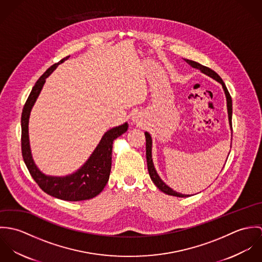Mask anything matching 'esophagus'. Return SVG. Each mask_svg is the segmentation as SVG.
Masks as SVG:
<instances>
[{"label": "esophagus", "instance_id": "34e87169", "mask_svg": "<svg viewBox=\"0 0 262 262\" xmlns=\"http://www.w3.org/2000/svg\"><path fill=\"white\" fill-rule=\"evenodd\" d=\"M133 121H134V122H136V123H137V122H138V121H139V119H138V117H137V116H134V117H133Z\"/></svg>", "mask_w": 262, "mask_h": 262}]
</instances>
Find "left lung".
Here are the masks:
<instances>
[{
	"label": "left lung",
	"mask_w": 262,
	"mask_h": 262,
	"mask_svg": "<svg viewBox=\"0 0 262 262\" xmlns=\"http://www.w3.org/2000/svg\"><path fill=\"white\" fill-rule=\"evenodd\" d=\"M185 61L188 63L190 67H192L193 69H196V70H200L203 74L205 75H209L211 76L212 78H214L215 80L219 81L223 89H224L225 95H226V99H227V109H228V117H229V124H230V127H231V130H232V99H231V96L225 85L224 81L222 80V78L220 77V75H218L216 72H214L213 70L205 67V66H202L200 64L199 62H195L193 60H189V59H185ZM145 138H146V159H147V167H148V172H149L150 179L151 181L154 183V185L156 187H158L161 191H163L164 193L166 194H169V195H174V196H180V198H186V196H189L188 194H183V193H180L176 190H173L172 188L166 186L163 181L159 178V176L157 174L155 168H154V165H153V162H152V155H151V147H152V139H151V136H150L148 132H145Z\"/></svg>",
	"instance_id": "8db88e82"
}]
</instances>
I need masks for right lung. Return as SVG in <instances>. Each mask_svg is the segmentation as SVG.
Here are the masks:
<instances>
[{"label":"right lung","mask_w":262,"mask_h":262,"mask_svg":"<svg viewBox=\"0 0 262 262\" xmlns=\"http://www.w3.org/2000/svg\"><path fill=\"white\" fill-rule=\"evenodd\" d=\"M69 57L70 56H67L59 62L51 66L39 77L33 86L22 111L21 148L24 162L31 177L43 191L63 201L77 202L90 200L98 195L106 187L111 172L113 141L127 131L128 124L125 123L107 131L86 162L75 173L67 177H49L45 176L38 169L32 158L29 144V116L46 77L50 75L59 63H62L64 60L69 59Z\"/></svg>","instance_id":"add662e5"}]
</instances>
